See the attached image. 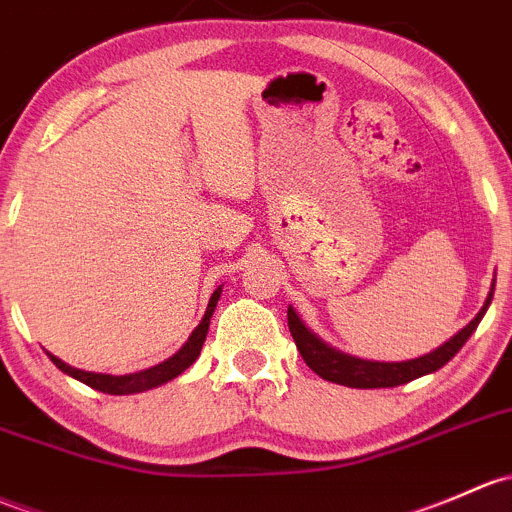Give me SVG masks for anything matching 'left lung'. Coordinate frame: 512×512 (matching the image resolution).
Returning <instances> with one entry per match:
<instances>
[{
  "mask_svg": "<svg viewBox=\"0 0 512 512\" xmlns=\"http://www.w3.org/2000/svg\"><path fill=\"white\" fill-rule=\"evenodd\" d=\"M493 289H496V279L491 284V292H488L486 301H483L481 311L461 328L459 333L449 338L446 343H441L439 348L434 351L419 355V358H410V360H400V363H390V360H365L358 358V355L343 353L338 348L328 346L326 341H321L309 326L301 321V316L297 314L294 306H289L287 319H289V331H292L294 343H297L301 358L304 363L314 370L319 378L328 380V383L336 385H346V387H397L405 385L410 380L422 378V375L434 373V370L444 368L456 353L464 348V343L469 341L471 333L476 331V326L481 324V319L486 316L488 306H491L493 299Z\"/></svg>",
  "mask_w": 512,
  "mask_h": 512,
  "instance_id": "left-lung-1",
  "label": "left lung"
}]
</instances>
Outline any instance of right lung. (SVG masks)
Returning a JSON list of instances; mask_svg holds the SVG:
<instances>
[{
    "instance_id": "right-lung-1",
    "label": "right lung",
    "mask_w": 512,
    "mask_h": 512,
    "mask_svg": "<svg viewBox=\"0 0 512 512\" xmlns=\"http://www.w3.org/2000/svg\"><path fill=\"white\" fill-rule=\"evenodd\" d=\"M220 292H223V287H218L213 292V297H211V301H208L206 314H203L201 324L193 328L191 336H188V341L184 343V346L171 355V358L161 360L159 365H152V368H147V370H137V373H127V375L90 373V370H80V368H73V365L63 363V360L56 358L53 353H48V358L53 360V365H56L58 370H63V373L71 375V378H75V380H80L83 385L93 387V390L107 392V395H134V392L152 390V387H159V385L169 383V380L179 378L186 368H191V365L196 363V358L201 355L203 341H206V336H208V326H211V316H213L215 306H218Z\"/></svg>"
}]
</instances>
